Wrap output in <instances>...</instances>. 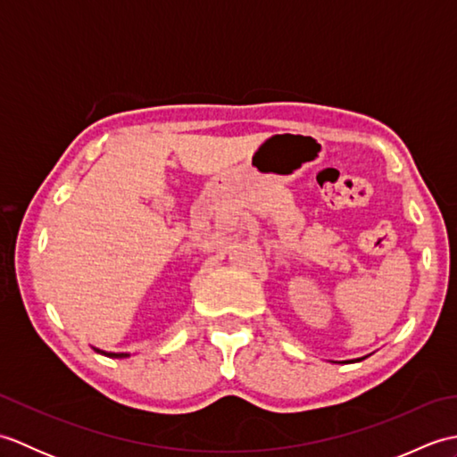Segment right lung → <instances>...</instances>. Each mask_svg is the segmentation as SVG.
<instances>
[{"label":"right lung","instance_id":"right-lung-1","mask_svg":"<svg viewBox=\"0 0 457 457\" xmlns=\"http://www.w3.org/2000/svg\"><path fill=\"white\" fill-rule=\"evenodd\" d=\"M96 352H100V349H96ZM100 353L108 355V357H125V355H128V353H105V352H100Z\"/></svg>","mask_w":457,"mask_h":457}]
</instances>
